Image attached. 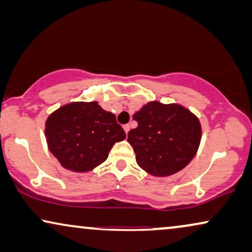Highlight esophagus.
<instances>
[{"instance_id":"34e87169","label":"esophagus","mask_w":252,"mask_h":252,"mask_svg":"<svg viewBox=\"0 0 252 252\" xmlns=\"http://www.w3.org/2000/svg\"><path fill=\"white\" fill-rule=\"evenodd\" d=\"M123 128H124V130H125V133L127 134V133H128V130H129V125H124Z\"/></svg>"}]
</instances>
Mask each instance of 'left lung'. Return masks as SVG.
I'll list each match as a JSON object with an SVG mask.
<instances>
[{
	"instance_id": "8db88e82",
	"label": "left lung",
	"mask_w": 252,
	"mask_h": 252,
	"mask_svg": "<svg viewBox=\"0 0 252 252\" xmlns=\"http://www.w3.org/2000/svg\"><path fill=\"white\" fill-rule=\"evenodd\" d=\"M136 128L127 136L139 166L155 177H168L181 171L197 153L201 123L180 104L153 101L133 115Z\"/></svg>"
}]
</instances>
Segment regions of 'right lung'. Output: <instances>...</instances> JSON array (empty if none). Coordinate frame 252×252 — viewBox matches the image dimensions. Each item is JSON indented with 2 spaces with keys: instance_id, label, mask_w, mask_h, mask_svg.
<instances>
[{
  "instance_id": "add662e5",
  "label": "right lung",
  "mask_w": 252,
  "mask_h": 252,
  "mask_svg": "<svg viewBox=\"0 0 252 252\" xmlns=\"http://www.w3.org/2000/svg\"><path fill=\"white\" fill-rule=\"evenodd\" d=\"M44 135L62 166L80 173L105 161L113 144L126 137L116 116L96 101L61 106L47 118Z\"/></svg>"
}]
</instances>
